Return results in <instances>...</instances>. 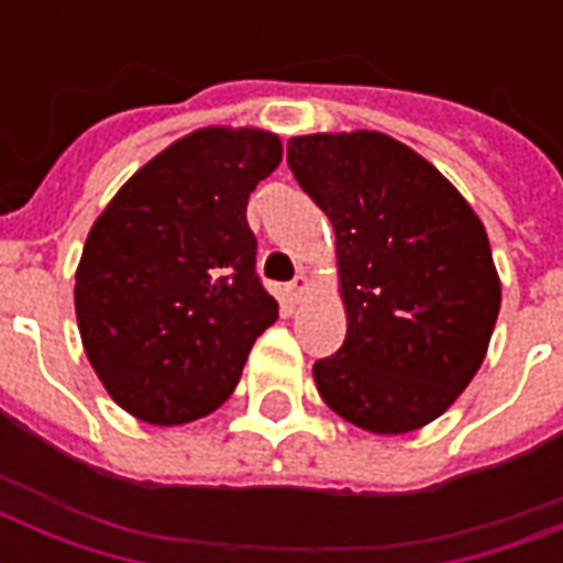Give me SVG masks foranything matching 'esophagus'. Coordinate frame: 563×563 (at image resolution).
I'll return each mask as SVG.
<instances>
[{
    "instance_id": "obj_1",
    "label": "esophagus",
    "mask_w": 563,
    "mask_h": 563,
    "mask_svg": "<svg viewBox=\"0 0 563 563\" xmlns=\"http://www.w3.org/2000/svg\"><path fill=\"white\" fill-rule=\"evenodd\" d=\"M307 289H309V280H307V277H303V274H298V277H295V280H291L289 286H286V291H289V298L295 300V303H298V300L303 298V295H307Z\"/></svg>"
}]
</instances>
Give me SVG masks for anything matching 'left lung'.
Here are the masks:
<instances>
[{
	"instance_id": "1",
	"label": "left lung",
	"mask_w": 563,
	"mask_h": 563,
	"mask_svg": "<svg viewBox=\"0 0 563 563\" xmlns=\"http://www.w3.org/2000/svg\"><path fill=\"white\" fill-rule=\"evenodd\" d=\"M286 163L327 212L347 335L312 365L335 415L400 435L444 415L479 371L499 316L488 233L459 189L376 131L291 136Z\"/></svg>"
}]
</instances>
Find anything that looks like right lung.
<instances>
[{"mask_svg":"<svg viewBox=\"0 0 563 563\" xmlns=\"http://www.w3.org/2000/svg\"><path fill=\"white\" fill-rule=\"evenodd\" d=\"M280 157L274 134L203 128L145 163L92 224L75 316L87 360L134 418L178 427L219 409L277 321L245 212Z\"/></svg>","mask_w":563,"mask_h":563,"instance_id":"obj_1","label":"right lung"}]
</instances>
